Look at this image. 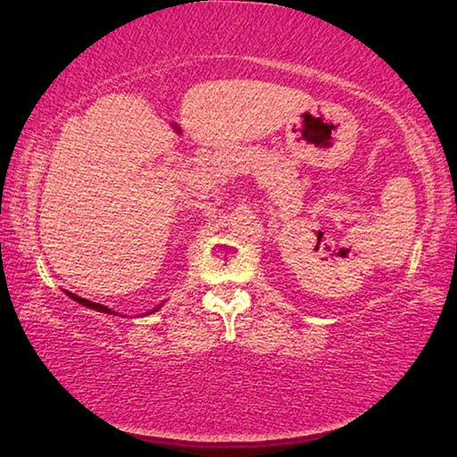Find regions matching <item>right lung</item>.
Wrapping results in <instances>:
<instances>
[{"mask_svg": "<svg viewBox=\"0 0 457 457\" xmlns=\"http://www.w3.org/2000/svg\"><path fill=\"white\" fill-rule=\"evenodd\" d=\"M68 296H71L72 300H76V303L79 304H82V306H88V308H92V311H98V312H104V314H117V316H120L119 312H114V311H111V308L108 306H104V304H98V303H92V300H87V298H80V296H76V294H72V292H66ZM161 308V304L157 306V308H153L151 312H146V314H153V312H157ZM145 314V316H146Z\"/></svg>", "mask_w": 457, "mask_h": 457, "instance_id": "1", "label": "right lung"}]
</instances>
